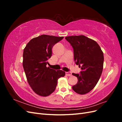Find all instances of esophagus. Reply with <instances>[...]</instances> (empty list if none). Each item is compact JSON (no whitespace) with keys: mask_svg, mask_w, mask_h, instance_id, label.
<instances>
[{"mask_svg":"<svg viewBox=\"0 0 122 122\" xmlns=\"http://www.w3.org/2000/svg\"><path fill=\"white\" fill-rule=\"evenodd\" d=\"M66 75L68 76H72V73L70 72H66Z\"/></svg>","mask_w":122,"mask_h":122,"instance_id":"34e87169","label":"esophagus"}]
</instances>
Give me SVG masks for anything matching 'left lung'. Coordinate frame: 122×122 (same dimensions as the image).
Instances as JSON below:
<instances>
[{"label":"left lung","mask_w":122,"mask_h":122,"mask_svg":"<svg viewBox=\"0 0 122 122\" xmlns=\"http://www.w3.org/2000/svg\"><path fill=\"white\" fill-rule=\"evenodd\" d=\"M65 39L72 46L75 63L82 70L80 74L72 73L78 78L72 88L77 94H86L93 89L100 78L103 53L96 42L84 36H66Z\"/></svg>","instance_id":"8db88e82"}]
</instances>
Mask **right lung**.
<instances>
[{
  "label": "right lung",
  "mask_w": 122,
  "mask_h": 122,
  "mask_svg": "<svg viewBox=\"0 0 122 122\" xmlns=\"http://www.w3.org/2000/svg\"><path fill=\"white\" fill-rule=\"evenodd\" d=\"M63 38L43 35L31 39L24 49L23 66L27 81L35 93L41 96L52 94L58 79L65 75L62 70L55 71L46 67L53 46Z\"/></svg>",
  "instance_id": "right-lung-1"
}]
</instances>
